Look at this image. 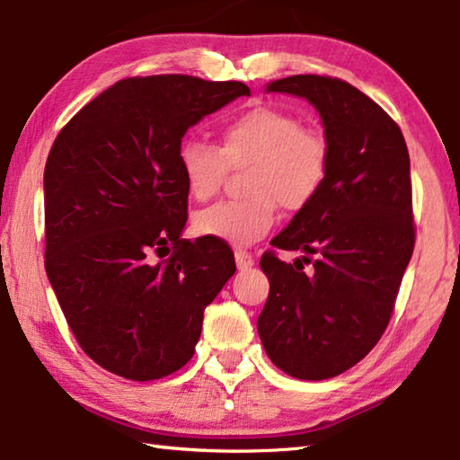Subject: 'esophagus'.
<instances>
[{
	"instance_id": "obj_1",
	"label": "esophagus",
	"mask_w": 460,
	"mask_h": 460,
	"mask_svg": "<svg viewBox=\"0 0 460 460\" xmlns=\"http://www.w3.org/2000/svg\"><path fill=\"white\" fill-rule=\"evenodd\" d=\"M235 261H237V268L243 271V270H249L253 266V255L249 253V252H245V249H237L235 252Z\"/></svg>"
}]
</instances>
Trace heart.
I'll return each instance as SVG.
<instances>
[{"mask_svg":"<svg viewBox=\"0 0 460 460\" xmlns=\"http://www.w3.org/2000/svg\"><path fill=\"white\" fill-rule=\"evenodd\" d=\"M243 200H223L194 217L199 235L231 245H252L278 221V205L298 213L321 192L331 168V144L323 131L305 128L278 107H253L221 131V147L186 139L178 166L189 192L207 200L221 190L229 168L249 166Z\"/></svg>","mask_w":460,"mask_h":460,"instance_id":"heart-1","label":"heart"}]
</instances>
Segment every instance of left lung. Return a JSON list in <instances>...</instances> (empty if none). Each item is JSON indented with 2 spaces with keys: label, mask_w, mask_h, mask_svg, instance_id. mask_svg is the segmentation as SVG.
Returning a JSON list of instances; mask_svg holds the SVG:
<instances>
[{
  "label": "left lung",
  "mask_w": 460,
  "mask_h": 460,
  "mask_svg": "<svg viewBox=\"0 0 460 460\" xmlns=\"http://www.w3.org/2000/svg\"><path fill=\"white\" fill-rule=\"evenodd\" d=\"M268 93L316 107L331 168L316 199L271 239L302 260L261 255L270 294L258 332L278 369L321 381L359 363L392 318L416 241L408 146L376 101L341 79L294 75Z\"/></svg>",
  "instance_id": "obj_1"
}]
</instances>
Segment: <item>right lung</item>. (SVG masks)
Segmentation results:
<instances>
[{"mask_svg": "<svg viewBox=\"0 0 460 460\" xmlns=\"http://www.w3.org/2000/svg\"><path fill=\"white\" fill-rule=\"evenodd\" d=\"M241 95L249 87L239 81L129 76L54 139L46 274L76 342L115 376L150 381L184 367L205 308L235 274L227 243L181 237L189 189L178 147L186 129Z\"/></svg>", "mask_w": 460, "mask_h": 460, "instance_id": "add662e5", "label": "right lung"}]
</instances>
